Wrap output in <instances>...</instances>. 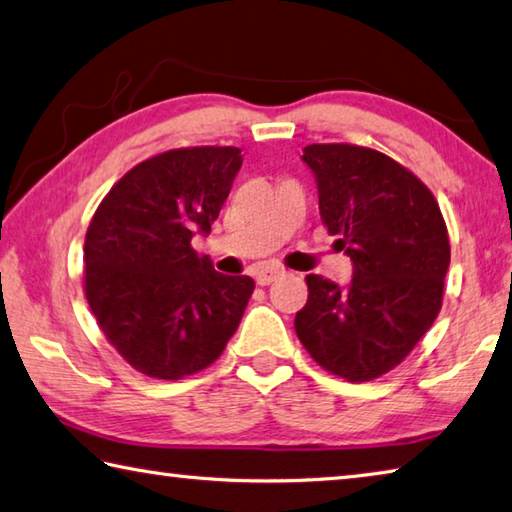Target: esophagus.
<instances>
[{
  "label": "esophagus",
  "mask_w": 512,
  "mask_h": 512,
  "mask_svg": "<svg viewBox=\"0 0 512 512\" xmlns=\"http://www.w3.org/2000/svg\"><path fill=\"white\" fill-rule=\"evenodd\" d=\"M282 275H284V268H280V266H264V268H259V271L255 273V282L259 286H268V284H273L277 277H282Z\"/></svg>",
  "instance_id": "esophagus-1"
}]
</instances>
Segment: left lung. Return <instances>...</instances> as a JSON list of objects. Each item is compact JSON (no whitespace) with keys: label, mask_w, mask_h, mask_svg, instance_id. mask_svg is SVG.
<instances>
[{"label":"left lung","mask_w":512,"mask_h":512,"mask_svg":"<svg viewBox=\"0 0 512 512\" xmlns=\"http://www.w3.org/2000/svg\"><path fill=\"white\" fill-rule=\"evenodd\" d=\"M320 217L353 262L340 288L306 275L309 300L295 333L311 358L349 383L401 365L443 302L450 239L434 194L387 154L347 143L304 147Z\"/></svg>","instance_id":"obj_1"}]
</instances>
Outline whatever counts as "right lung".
<instances>
[{
    "instance_id": "obj_1",
    "label": "right lung",
    "mask_w": 512,
    "mask_h": 512,
    "mask_svg": "<svg viewBox=\"0 0 512 512\" xmlns=\"http://www.w3.org/2000/svg\"><path fill=\"white\" fill-rule=\"evenodd\" d=\"M239 147H181L132 167L85 237V295L102 333L136 371L181 380L210 367L253 295L192 248L210 232L241 167Z\"/></svg>"
}]
</instances>
